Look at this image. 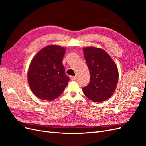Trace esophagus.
<instances>
[{
	"label": "esophagus",
	"instance_id": "1",
	"mask_svg": "<svg viewBox=\"0 0 146 146\" xmlns=\"http://www.w3.org/2000/svg\"><path fill=\"white\" fill-rule=\"evenodd\" d=\"M70 78L71 80H76L77 78L76 76H70Z\"/></svg>",
	"mask_w": 146,
	"mask_h": 146
}]
</instances>
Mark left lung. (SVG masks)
Listing matches in <instances>:
<instances>
[{
    "mask_svg": "<svg viewBox=\"0 0 146 146\" xmlns=\"http://www.w3.org/2000/svg\"><path fill=\"white\" fill-rule=\"evenodd\" d=\"M85 59L90 72V81L82 87L83 93L91 100L100 102L108 99L116 90L117 68L107 52L100 48H83Z\"/></svg>",
    "mask_w": 146,
    "mask_h": 146,
    "instance_id": "left-lung-1",
    "label": "left lung"
}]
</instances>
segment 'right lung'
Segmentation results:
<instances>
[{
    "label": "right lung",
    "mask_w": 146,
    "mask_h": 146,
    "mask_svg": "<svg viewBox=\"0 0 146 146\" xmlns=\"http://www.w3.org/2000/svg\"><path fill=\"white\" fill-rule=\"evenodd\" d=\"M64 47L50 45L43 48L31 61L28 82L31 90L38 98L53 100L63 93L70 78L62 63Z\"/></svg>",
    "instance_id": "right-lung-1"
}]
</instances>
